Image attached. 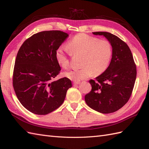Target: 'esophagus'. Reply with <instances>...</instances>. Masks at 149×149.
Here are the masks:
<instances>
[{"label":"esophagus","instance_id":"obj_1","mask_svg":"<svg viewBox=\"0 0 149 149\" xmlns=\"http://www.w3.org/2000/svg\"><path fill=\"white\" fill-rule=\"evenodd\" d=\"M79 83H80V82H79V81H74L73 82L74 85H77V84H79Z\"/></svg>","mask_w":149,"mask_h":149}]
</instances>
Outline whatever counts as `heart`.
Returning a JSON list of instances; mask_svg holds the SVG:
<instances>
[{
    "label": "heart",
    "mask_w": 149,
    "mask_h": 149,
    "mask_svg": "<svg viewBox=\"0 0 149 149\" xmlns=\"http://www.w3.org/2000/svg\"><path fill=\"white\" fill-rule=\"evenodd\" d=\"M67 48L73 55L82 56L81 68L64 73L69 79L78 81L85 79L93 73L99 75L104 72L109 66L112 55V47L107 40L100 39L85 33L76 35L68 43ZM57 62L66 68L69 65L66 51L60 47L56 52Z\"/></svg>",
    "instance_id": "b5f03b06"
}]
</instances>
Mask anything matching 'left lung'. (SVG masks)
Wrapping results in <instances>:
<instances>
[{"instance_id":"8db88e82","label":"left lung","mask_w":149,"mask_h":149,"mask_svg":"<svg viewBox=\"0 0 149 149\" xmlns=\"http://www.w3.org/2000/svg\"><path fill=\"white\" fill-rule=\"evenodd\" d=\"M111 42L112 55L107 70L89 80L91 91L85 95V101L93 109L103 114L116 112L123 107L131 96L137 70L131 51L126 43L106 31H96Z\"/></svg>"}]
</instances>
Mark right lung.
Returning a JSON list of instances; mask_svg holds the SVG:
<instances>
[{"instance_id": "1", "label": "right lung", "mask_w": 149, "mask_h": 149, "mask_svg": "<svg viewBox=\"0 0 149 149\" xmlns=\"http://www.w3.org/2000/svg\"><path fill=\"white\" fill-rule=\"evenodd\" d=\"M68 37L60 30L40 31L26 39L17 53L13 87L22 105L33 114L58 109L72 87L68 78L53 80L61 70L55 53Z\"/></svg>"}]
</instances>
